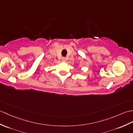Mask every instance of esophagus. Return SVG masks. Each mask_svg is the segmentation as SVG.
Listing matches in <instances>:
<instances>
[{
	"instance_id": "obj_1",
	"label": "esophagus",
	"mask_w": 133,
	"mask_h": 133,
	"mask_svg": "<svg viewBox=\"0 0 133 133\" xmlns=\"http://www.w3.org/2000/svg\"><path fill=\"white\" fill-rule=\"evenodd\" d=\"M67 60V58L66 57H62V61L63 62H66Z\"/></svg>"
}]
</instances>
